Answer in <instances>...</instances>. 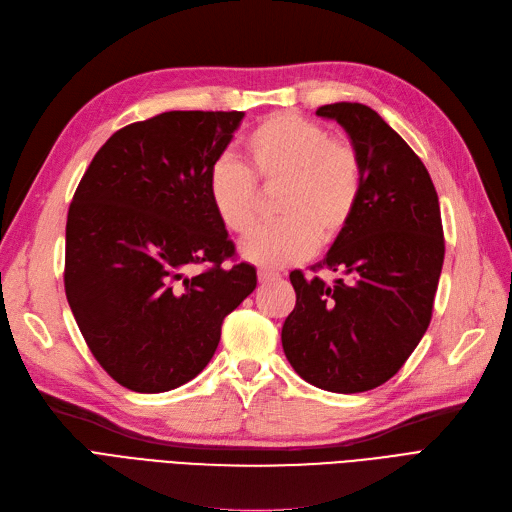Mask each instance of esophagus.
I'll use <instances>...</instances> for the list:
<instances>
[{
	"instance_id": "34e87169",
	"label": "esophagus",
	"mask_w": 512,
	"mask_h": 512,
	"mask_svg": "<svg viewBox=\"0 0 512 512\" xmlns=\"http://www.w3.org/2000/svg\"><path fill=\"white\" fill-rule=\"evenodd\" d=\"M277 277H279V273H275V271H264V269L258 271V281L260 283H269V281H273Z\"/></svg>"
}]
</instances>
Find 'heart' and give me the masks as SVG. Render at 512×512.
Masks as SVG:
<instances>
[{
    "instance_id": "b5f03b06",
    "label": "heart",
    "mask_w": 512,
    "mask_h": 512,
    "mask_svg": "<svg viewBox=\"0 0 512 512\" xmlns=\"http://www.w3.org/2000/svg\"><path fill=\"white\" fill-rule=\"evenodd\" d=\"M248 168L220 157L208 170L210 206L227 231L245 235L258 216V189L281 187V220L256 229L241 256L264 269L309 258L349 227L363 195V161L349 140L298 113H273L243 138Z\"/></svg>"
}]
</instances>
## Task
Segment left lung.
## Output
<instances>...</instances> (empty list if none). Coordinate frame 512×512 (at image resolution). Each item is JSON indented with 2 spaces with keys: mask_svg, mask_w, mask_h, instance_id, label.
<instances>
[{
  "mask_svg": "<svg viewBox=\"0 0 512 512\" xmlns=\"http://www.w3.org/2000/svg\"><path fill=\"white\" fill-rule=\"evenodd\" d=\"M336 119L363 161V195L346 231L311 271H292L296 306L281 330L300 378L323 391L363 393L393 378L433 315L445 241L439 197L410 145L370 107L334 102Z\"/></svg>",
  "mask_w": 512,
  "mask_h": 512,
  "instance_id": "left-lung-1",
  "label": "left lung"
}]
</instances>
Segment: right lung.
Returning <instances> with one entry per match:
<instances>
[{"label": "right lung", "instance_id": "obj_1", "mask_svg": "<svg viewBox=\"0 0 512 512\" xmlns=\"http://www.w3.org/2000/svg\"><path fill=\"white\" fill-rule=\"evenodd\" d=\"M243 111H168L98 149L67 216L65 292L115 382L166 393L214 357L224 317L256 288L208 199V170ZM208 263L195 278L184 271Z\"/></svg>", "mask_w": 512, "mask_h": 512}]
</instances>
